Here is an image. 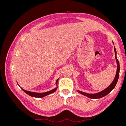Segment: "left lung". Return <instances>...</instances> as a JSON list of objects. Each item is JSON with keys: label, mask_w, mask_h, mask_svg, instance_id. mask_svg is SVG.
Segmentation results:
<instances>
[{"label": "left lung", "mask_w": 126, "mask_h": 126, "mask_svg": "<svg viewBox=\"0 0 126 126\" xmlns=\"http://www.w3.org/2000/svg\"><path fill=\"white\" fill-rule=\"evenodd\" d=\"M114 50H115V58L117 61V73L115 76V79L113 80V81L111 83L108 88H107L106 89L104 90H103L101 92L97 93V94H87L85 93H83L82 91H78L79 93H80L81 94L84 95L85 96H87L88 97H89L90 98H92V99H98V98H101L102 97H104L106 96V95H107L109 93H110L111 91L114 89V88L115 87L117 81L118 80V78H119V71H120V66H119V61L118 60L117 57H116V54H117V52L115 47H114Z\"/></svg>", "instance_id": "obj_1"}]
</instances>
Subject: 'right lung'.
<instances>
[{
	"mask_svg": "<svg viewBox=\"0 0 126 126\" xmlns=\"http://www.w3.org/2000/svg\"><path fill=\"white\" fill-rule=\"evenodd\" d=\"M58 79H57V81H56V85L57 84V82H58ZM20 88L22 90H23L25 93H26L27 94H28V95H29V96H32V97H37V98H42V97H44L45 96H47V95H48L49 94L54 93L55 91L57 90V88H56L53 89L52 90L49 91H48V92H46V93H37L30 92V91L25 90L23 89L22 88H21V87H20Z\"/></svg>",
	"mask_w": 126,
	"mask_h": 126,
	"instance_id": "1",
	"label": "right lung"
}]
</instances>
